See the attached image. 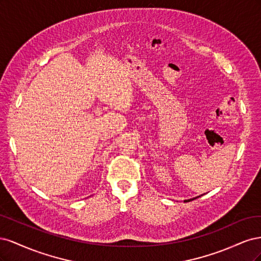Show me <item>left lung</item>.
I'll use <instances>...</instances> for the list:
<instances>
[{
    "label": "left lung",
    "instance_id": "1",
    "mask_svg": "<svg viewBox=\"0 0 261 261\" xmlns=\"http://www.w3.org/2000/svg\"><path fill=\"white\" fill-rule=\"evenodd\" d=\"M202 196V195H201ZM200 196H197V197H195V198H192V199H187V200H184V201H191V200H194V199H196V198H199Z\"/></svg>",
    "mask_w": 261,
    "mask_h": 261
}]
</instances>
